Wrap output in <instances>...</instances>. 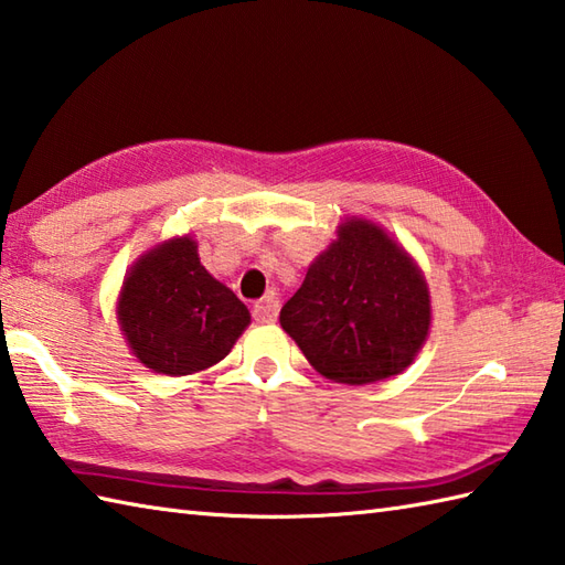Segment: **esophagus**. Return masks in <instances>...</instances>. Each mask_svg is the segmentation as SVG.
<instances>
[{"instance_id":"1","label":"esophagus","mask_w":565,"mask_h":565,"mask_svg":"<svg viewBox=\"0 0 565 565\" xmlns=\"http://www.w3.org/2000/svg\"><path fill=\"white\" fill-rule=\"evenodd\" d=\"M278 312H280V299L275 295L263 297L260 302L253 307V317H256L258 324H273V321L278 319Z\"/></svg>"}]
</instances>
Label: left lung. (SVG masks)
<instances>
[{
  "label": "left lung",
  "mask_w": 565,
  "mask_h": 565,
  "mask_svg": "<svg viewBox=\"0 0 565 565\" xmlns=\"http://www.w3.org/2000/svg\"><path fill=\"white\" fill-rule=\"evenodd\" d=\"M431 292L419 263L367 216H343L337 238L309 263L280 327L315 371L343 385L405 373L431 329Z\"/></svg>",
  "instance_id": "1"
}]
</instances>
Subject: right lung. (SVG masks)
Instances as JSON below:
<instances>
[{"label": "right lung", "instance_id": "add662e5", "mask_svg": "<svg viewBox=\"0 0 565 565\" xmlns=\"http://www.w3.org/2000/svg\"><path fill=\"white\" fill-rule=\"evenodd\" d=\"M114 312L134 359L170 377L210 371L250 324L232 287L202 266L192 234L146 248L126 270Z\"/></svg>", "mask_w": 565, "mask_h": 565}]
</instances>
